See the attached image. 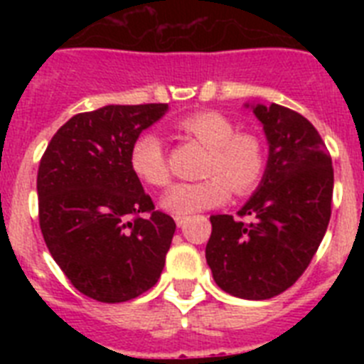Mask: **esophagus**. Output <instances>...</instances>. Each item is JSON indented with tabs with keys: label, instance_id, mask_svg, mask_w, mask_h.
Here are the masks:
<instances>
[{
	"label": "esophagus",
	"instance_id": "obj_1",
	"mask_svg": "<svg viewBox=\"0 0 364 364\" xmlns=\"http://www.w3.org/2000/svg\"><path fill=\"white\" fill-rule=\"evenodd\" d=\"M175 222H176V226L182 228L186 224V217H175Z\"/></svg>",
	"mask_w": 364,
	"mask_h": 364
}]
</instances>
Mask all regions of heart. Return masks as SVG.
<instances>
[{
	"mask_svg": "<svg viewBox=\"0 0 364 364\" xmlns=\"http://www.w3.org/2000/svg\"><path fill=\"white\" fill-rule=\"evenodd\" d=\"M178 129L208 149L200 182L176 184L160 198V208L176 217L211 210L228 200L230 193L247 195L264 176V144L253 133H237L233 122L215 111L193 112L180 120ZM134 175L146 184L162 188L169 182V167L159 134L144 133L129 149Z\"/></svg>",
	"mask_w": 364,
	"mask_h": 364,
	"instance_id": "1",
	"label": "heart"
}]
</instances>
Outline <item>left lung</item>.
<instances>
[{"label":"left lung","instance_id":"1","mask_svg":"<svg viewBox=\"0 0 364 364\" xmlns=\"http://www.w3.org/2000/svg\"><path fill=\"white\" fill-rule=\"evenodd\" d=\"M262 124L268 162L240 217L211 215L205 260L218 288L264 301L288 290L314 259L332 215L333 167L306 118L277 104H244Z\"/></svg>","mask_w":364,"mask_h":364}]
</instances>
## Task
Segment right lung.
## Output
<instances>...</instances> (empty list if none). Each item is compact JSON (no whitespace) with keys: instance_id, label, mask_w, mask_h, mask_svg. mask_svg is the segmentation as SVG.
<instances>
[{"instance_id":"obj_1","label":"right lung","mask_w":364,"mask_h":364,"mask_svg":"<svg viewBox=\"0 0 364 364\" xmlns=\"http://www.w3.org/2000/svg\"><path fill=\"white\" fill-rule=\"evenodd\" d=\"M167 109L105 105L80 112L58 129L40 162L45 244L74 288L95 301L142 295L166 264L176 224L154 211L131 169L129 149Z\"/></svg>"}]
</instances>
